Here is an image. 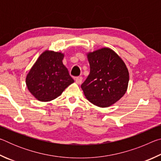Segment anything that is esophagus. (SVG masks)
Wrapping results in <instances>:
<instances>
[{"label": "esophagus", "instance_id": "obj_1", "mask_svg": "<svg viewBox=\"0 0 161 161\" xmlns=\"http://www.w3.org/2000/svg\"><path fill=\"white\" fill-rule=\"evenodd\" d=\"M75 81H76V83L77 84H80L81 83V81H82V77H77V78L75 79Z\"/></svg>", "mask_w": 161, "mask_h": 161}]
</instances>
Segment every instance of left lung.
<instances>
[{"mask_svg":"<svg viewBox=\"0 0 161 161\" xmlns=\"http://www.w3.org/2000/svg\"><path fill=\"white\" fill-rule=\"evenodd\" d=\"M90 73L81 85L84 96L99 107H110L126 93L129 74L114 50L103 47L87 54Z\"/></svg>","mask_w":161,"mask_h":161,"instance_id":"1","label":"left lung"}]
</instances>
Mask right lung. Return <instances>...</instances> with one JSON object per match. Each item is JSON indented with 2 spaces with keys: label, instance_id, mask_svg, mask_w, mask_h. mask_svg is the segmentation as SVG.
Listing matches in <instances>:
<instances>
[{
  "label": "right lung",
  "instance_id": "1",
  "mask_svg": "<svg viewBox=\"0 0 161 161\" xmlns=\"http://www.w3.org/2000/svg\"><path fill=\"white\" fill-rule=\"evenodd\" d=\"M64 54L46 50L40 54L26 77L30 92L40 102H50L58 97L74 82L62 63Z\"/></svg>",
  "mask_w": 161,
  "mask_h": 161
}]
</instances>
